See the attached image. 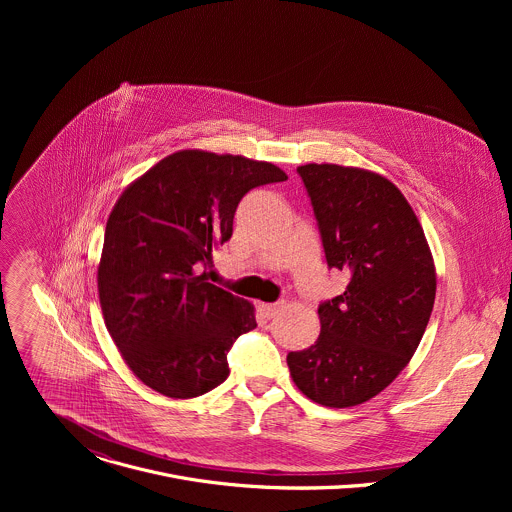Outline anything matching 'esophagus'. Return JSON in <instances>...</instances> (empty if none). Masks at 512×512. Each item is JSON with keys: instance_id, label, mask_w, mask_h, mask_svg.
Listing matches in <instances>:
<instances>
[{"instance_id": "esophagus-1", "label": "esophagus", "mask_w": 512, "mask_h": 512, "mask_svg": "<svg viewBox=\"0 0 512 512\" xmlns=\"http://www.w3.org/2000/svg\"><path fill=\"white\" fill-rule=\"evenodd\" d=\"M281 308H283V302H277V304H259V310H261L267 318H273Z\"/></svg>"}]
</instances>
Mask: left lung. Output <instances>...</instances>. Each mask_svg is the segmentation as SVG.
Returning a JSON list of instances; mask_svg holds the SVG:
<instances>
[{"instance_id":"8db88e82","label":"left lung","mask_w":512,"mask_h":512,"mask_svg":"<svg viewBox=\"0 0 512 512\" xmlns=\"http://www.w3.org/2000/svg\"><path fill=\"white\" fill-rule=\"evenodd\" d=\"M310 194L328 267L350 275L320 304V336L289 352L296 387L324 407H354L407 367L435 300V265L411 204L385 176L338 164L298 168Z\"/></svg>"}]
</instances>
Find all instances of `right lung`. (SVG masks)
<instances>
[{"label": "right lung", "instance_id": "obj_1", "mask_svg": "<svg viewBox=\"0 0 512 512\" xmlns=\"http://www.w3.org/2000/svg\"><path fill=\"white\" fill-rule=\"evenodd\" d=\"M285 172L245 156L180 150L133 180L105 227L97 269L105 326L150 389L192 399L229 377L233 342L255 308L200 273L233 235L241 198Z\"/></svg>", "mask_w": 512, "mask_h": 512}]
</instances>
